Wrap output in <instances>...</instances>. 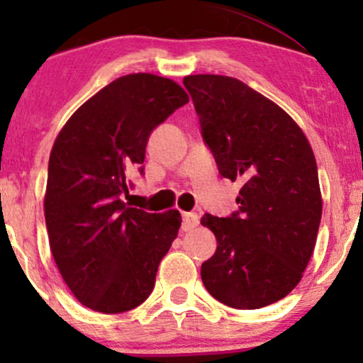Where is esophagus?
I'll return each instance as SVG.
<instances>
[{
  "label": "esophagus",
  "mask_w": 363,
  "mask_h": 363,
  "mask_svg": "<svg viewBox=\"0 0 363 363\" xmlns=\"http://www.w3.org/2000/svg\"><path fill=\"white\" fill-rule=\"evenodd\" d=\"M199 223V216L196 213H182V230L187 232Z\"/></svg>",
  "instance_id": "esophagus-1"
}]
</instances>
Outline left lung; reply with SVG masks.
Returning <instances> with one entry per match:
<instances>
[{"instance_id":"left-lung-1","label":"left lung","mask_w":363,"mask_h":363,"mask_svg":"<svg viewBox=\"0 0 363 363\" xmlns=\"http://www.w3.org/2000/svg\"><path fill=\"white\" fill-rule=\"evenodd\" d=\"M182 83L220 174L244 182L237 213L201 218L216 237L203 285L225 306L261 309L298 285L314 252L323 213L314 152L280 106L237 78L189 74Z\"/></svg>"}]
</instances>
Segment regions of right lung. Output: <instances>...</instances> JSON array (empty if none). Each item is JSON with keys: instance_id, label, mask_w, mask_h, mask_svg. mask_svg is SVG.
Segmentation results:
<instances>
[{"instance_id": "add662e5", "label": "right lung", "mask_w": 363, "mask_h": 363, "mask_svg": "<svg viewBox=\"0 0 363 363\" xmlns=\"http://www.w3.org/2000/svg\"><path fill=\"white\" fill-rule=\"evenodd\" d=\"M189 102L169 78L131 73L99 90L61 128L49 157L44 215L62 280L91 311L138 307L155 285L181 213L128 206L126 176L145 162L150 133Z\"/></svg>"}]
</instances>
